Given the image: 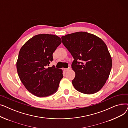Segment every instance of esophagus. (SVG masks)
<instances>
[{"label":"esophagus","instance_id":"1","mask_svg":"<svg viewBox=\"0 0 128 128\" xmlns=\"http://www.w3.org/2000/svg\"><path fill=\"white\" fill-rule=\"evenodd\" d=\"M70 68V67H69V68H64V70L65 72H67V71H68Z\"/></svg>","mask_w":128,"mask_h":128}]
</instances>
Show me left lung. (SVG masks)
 <instances>
[{
    "label": "left lung",
    "mask_w": 128,
    "mask_h": 128,
    "mask_svg": "<svg viewBox=\"0 0 128 128\" xmlns=\"http://www.w3.org/2000/svg\"><path fill=\"white\" fill-rule=\"evenodd\" d=\"M74 60L72 68L76 75L72 84L76 90L91 94L102 89L108 79L112 60L103 40L91 34L79 32L61 37Z\"/></svg>",
    "instance_id": "8db88e82"
}]
</instances>
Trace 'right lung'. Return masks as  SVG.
<instances>
[{
  "instance_id": "right-lung-1",
  "label": "right lung",
  "mask_w": 128,
  "mask_h": 128,
  "mask_svg": "<svg viewBox=\"0 0 128 128\" xmlns=\"http://www.w3.org/2000/svg\"><path fill=\"white\" fill-rule=\"evenodd\" d=\"M61 42L56 35L42 34L29 39L20 50L18 75L26 89L36 96H48L58 89L63 77L62 70L54 65L48 66L53 60V53Z\"/></svg>"
}]
</instances>
